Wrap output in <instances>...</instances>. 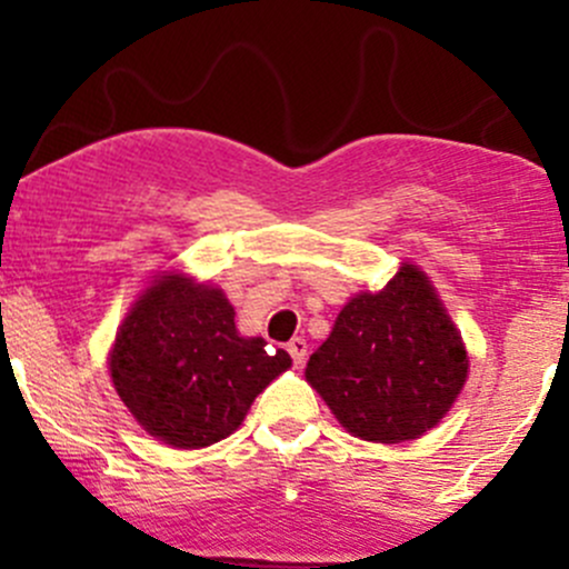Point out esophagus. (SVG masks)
<instances>
[{
  "label": "esophagus",
  "mask_w": 569,
  "mask_h": 569,
  "mask_svg": "<svg viewBox=\"0 0 569 569\" xmlns=\"http://www.w3.org/2000/svg\"><path fill=\"white\" fill-rule=\"evenodd\" d=\"M286 350H289L293 367H302L305 358H307V342H305V339H302V337H293L291 342L286 345Z\"/></svg>",
  "instance_id": "esophagus-1"
}]
</instances>
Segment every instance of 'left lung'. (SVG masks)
Listing matches in <instances>:
<instances>
[{"label": "left lung", "instance_id": "left-lung-1", "mask_svg": "<svg viewBox=\"0 0 569 569\" xmlns=\"http://www.w3.org/2000/svg\"><path fill=\"white\" fill-rule=\"evenodd\" d=\"M307 382L352 436L398 443L447 415L468 356L430 280L403 264L380 293H358L310 356Z\"/></svg>", "mask_w": 569, "mask_h": 569}]
</instances>
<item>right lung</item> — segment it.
<instances>
[{
  "label": "right lung",
  "instance_id": "right-lung-1",
  "mask_svg": "<svg viewBox=\"0 0 569 569\" xmlns=\"http://www.w3.org/2000/svg\"><path fill=\"white\" fill-rule=\"evenodd\" d=\"M289 367L286 350L238 335L224 293L181 276L147 289L109 358L114 390L130 415L179 449L230 436L253 398Z\"/></svg>",
  "mask_w": 569,
  "mask_h": 569
}]
</instances>
